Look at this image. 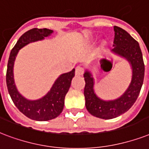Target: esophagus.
<instances>
[{"instance_id": "esophagus-1", "label": "esophagus", "mask_w": 149, "mask_h": 149, "mask_svg": "<svg viewBox=\"0 0 149 149\" xmlns=\"http://www.w3.org/2000/svg\"><path fill=\"white\" fill-rule=\"evenodd\" d=\"M84 72V70H83L82 67L81 66H77L75 68V74L78 76L81 75Z\"/></svg>"}]
</instances>
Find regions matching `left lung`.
<instances>
[{
	"label": "left lung",
	"mask_w": 149,
	"mask_h": 149,
	"mask_svg": "<svg viewBox=\"0 0 149 149\" xmlns=\"http://www.w3.org/2000/svg\"><path fill=\"white\" fill-rule=\"evenodd\" d=\"M113 29L115 36L113 52L127 59L132 68V78L127 89L118 99L105 101L95 95L93 88L94 79L90 72L86 71L84 74L86 109L93 116L106 120L120 116L133 106L140 93L145 75V64L138 42L121 28L114 26Z\"/></svg>",
	"instance_id": "8db88e82"
}]
</instances>
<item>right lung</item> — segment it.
Returning <instances> with one entry per match:
<instances>
[{
	"label": "right lung",
	"mask_w": 149,
	"mask_h": 149,
	"mask_svg": "<svg viewBox=\"0 0 149 149\" xmlns=\"http://www.w3.org/2000/svg\"><path fill=\"white\" fill-rule=\"evenodd\" d=\"M52 33L53 30L48 29L34 28L24 33L11 49L7 68V87L14 104L25 116L38 121L49 120L56 118L61 113L64 109V98L71 86V80L74 76L75 70L73 69L70 72L60 75L55 81L51 89L45 96L37 100H29L23 97L17 90L14 81V62L21 48L29 42L43 40Z\"/></svg>",
	"instance_id": "1"
}]
</instances>
